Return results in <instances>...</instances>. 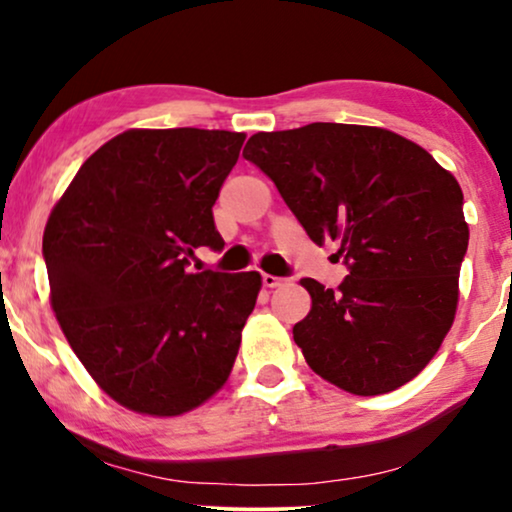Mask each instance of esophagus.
<instances>
[{"instance_id":"1","label":"esophagus","mask_w":512,"mask_h":512,"mask_svg":"<svg viewBox=\"0 0 512 512\" xmlns=\"http://www.w3.org/2000/svg\"><path fill=\"white\" fill-rule=\"evenodd\" d=\"M289 279L286 277H275V275H263V286H268V289H277V286H284Z\"/></svg>"}]
</instances>
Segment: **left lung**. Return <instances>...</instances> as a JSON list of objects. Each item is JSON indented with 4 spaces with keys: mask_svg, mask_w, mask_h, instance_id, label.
<instances>
[{
    "mask_svg": "<svg viewBox=\"0 0 512 512\" xmlns=\"http://www.w3.org/2000/svg\"><path fill=\"white\" fill-rule=\"evenodd\" d=\"M244 158L272 179L312 242H340L338 289L300 279L293 326L314 373L356 396L403 387L450 331L468 249L464 193L429 151L368 125L258 132Z\"/></svg>",
    "mask_w": 512,
    "mask_h": 512,
    "instance_id": "1",
    "label": "left lung"
}]
</instances>
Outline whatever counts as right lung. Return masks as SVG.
Here are the masks:
<instances>
[{
	"mask_svg": "<svg viewBox=\"0 0 512 512\" xmlns=\"http://www.w3.org/2000/svg\"><path fill=\"white\" fill-rule=\"evenodd\" d=\"M228 130H128L100 146L44 230L51 305L93 380L125 408L174 417L223 387L258 272H188L223 249L212 207L240 158Z\"/></svg>",
	"mask_w": 512,
	"mask_h": 512,
	"instance_id": "add662e5",
	"label": "right lung"
}]
</instances>
